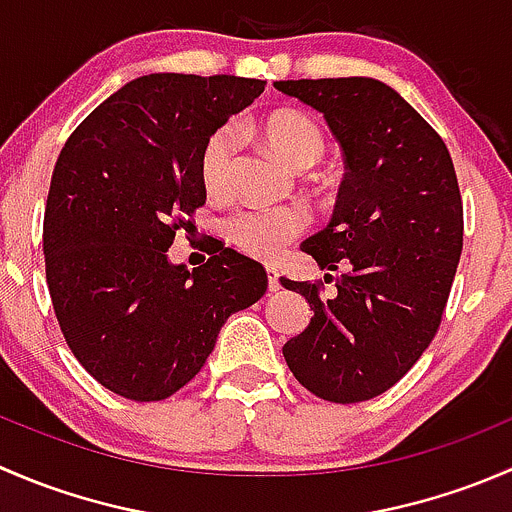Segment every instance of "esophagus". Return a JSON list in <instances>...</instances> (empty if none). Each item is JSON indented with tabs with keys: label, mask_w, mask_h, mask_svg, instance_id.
<instances>
[{
	"label": "esophagus",
	"mask_w": 512,
	"mask_h": 512,
	"mask_svg": "<svg viewBox=\"0 0 512 512\" xmlns=\"http://www.w3.org/2000/svg\"><path fill=\"white\" fill-rule=\"evenodd\" d=\"M267 287H270V292H277L280 289V272H277V267L267 265Z\"/></svg>",
	"instance_id": "esophagus-1"
}]
</instances>
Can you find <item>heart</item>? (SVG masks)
Listing matches in <instances>:
<instances>
[{
    "instance_id": "1",
    "label": "heart",
    "mask_w": 512,
    "mask_h": 512,
    "mask_svg": "<svg viewBox=\"0 0 512 512\" xmlns=\"http://www.w3.org/2000/svg\"><path fill=\"white\" fill-rule=\"evenodd\" d=\"M260 131L275 156L289 168H309L324 153V133L299 111H275L262 118ZM237 136L232 126L215 128L200 151V180L208 193H225L230 185ZM309 215L297 205H250L237 210L225 223V232L242 252L272 260L304 232Z\"/></svg>"
}]
</instances>
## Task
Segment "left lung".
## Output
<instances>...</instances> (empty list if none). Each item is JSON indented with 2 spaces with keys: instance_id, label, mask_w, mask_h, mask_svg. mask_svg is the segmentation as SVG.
<instances>
[{
  "instance_id": "obj_1",
  "label": "left lung",
  "mask_w": 512,
  "mask_h": 512,
  "mask_svg": "<svg viewBox=\"0 0 512 512\" xmlns=\"http://www.w3.org/2000/svg\"><path fill=\"white\" fill-rule=\"evenodd\" d=\"M327 118L347 175L324 230L302 242L334 294H304L314 317L282 347L314 396L356 404L384 394L436 337L463 250V203L451 153L391 86L364 76L275 81Z\"/></svg>"
}]
</instances>
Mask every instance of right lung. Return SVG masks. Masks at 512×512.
<instances>
[{"label": "right lung", "instance_id": "add662e5", "mask_svg": "<svg viewBox=\"0 0 512 512\" xmlns=\"http://www.w3.org/2000/svg\"><path fill=\"white\" fill-rule=\"evenodd\" d=\"M262 91L265 81L240 76L148 74L61 148L44 215L46 285L71 352L123 399L183 389L227 317L265 294V267L223 242L193 270L168 260L175 232L205 205L203 143Z\"/></svg>", "mask_w": 512, "mask_h": 512}]
</instances>
